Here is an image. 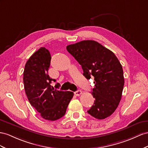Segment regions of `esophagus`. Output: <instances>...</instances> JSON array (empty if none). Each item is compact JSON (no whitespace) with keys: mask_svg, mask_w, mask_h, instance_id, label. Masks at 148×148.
Returning a JSON list of instances; mask_svg holds the SVG:
<instances>
[{"mask_svg":"<svg viewBox=\"0 0 148 148\" xmlns=\"http://www.w3.org/2000/svg\"><path fill=\"white\" fill-rule=\"evenodd\" d=\"M74 94L75 96H80L81 94H82V91L81 90H77V91L74 92Z\"/></svg>","mask_w":148,"mask_h":148,"instance_id":"obj_1","label":"esophagus"}]
</instances>
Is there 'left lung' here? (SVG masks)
Instances as JSON below:
<instances>
[{
	"label": "left lung",
	"mask_w": 148,
	"mask_h": 148,
	"mask_svg": "<svg viewBox=\"0 0 148 148\" xmlns=\"http://www.w3.org/2000/svg\"><path fill=\"white\" fill-rule=\"evenodd\" d=\"M66 49L81 65L85 77L94 79L92 94L95 101L88 112L98 119L111 116L119 104L124 84L118 59L112 51L91 40L69 45Z\"/></svg>",
	"instance_id": "left-lung-1"
}]
</instances>
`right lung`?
I'll return each mask as SVG.
<instances>
[{"label": "right lung", "instance_id": "1", "mask_svg": "<svg viewBox=\"0 0 148 148\" xmlns=\"http://www.w3.org/2000/svg\"><path fill=\"white\" fill-rule=\"evenodd\" d=\"M51 59L50 52L45 47L34 53L25 64L23 81L26 96L32 106L44 119L56 121L66 114L74 93L59 91L51 85L52 81H56L47 74ZM57 84L59 86V84Z\"/></svg>", "mask_w": 148, "mask_h": 148}]
</instances>
